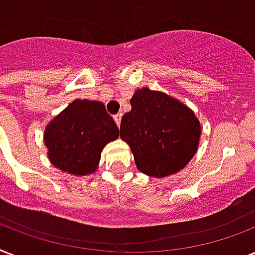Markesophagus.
I'll list each match as a JSON object with an SVG mask.
<instances>
[{"label":"esophagus","instance_id":"esophagus-1","mask_svg":"<svg viewBox=\"0 0 255 255\" xmlns=\"http://www.w3.org/2000/svg\"><path fill=\"white\" fill-rule=\"evenodd\" d=\"M122 114H116V115H114V120L116 122V124H118V127L120 126V120H122Z\"/></svg>","mask_w":255,"mask_h":255}]
</instances>
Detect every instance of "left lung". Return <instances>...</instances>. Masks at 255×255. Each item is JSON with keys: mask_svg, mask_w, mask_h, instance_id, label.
Returning <instances> with one entry per match:
<instances>
[{"mask_svg": "<svg viewBox=\"0 0 255 255\" xmlns=\"http://www.w3.org/2000/svg\"><path fill=\"white\" fill-rule=\"evenodd\" d=\"M124 114L120 137L127 141L137 169L153 177L181 170L197 151L201 127L189 108L163 92L141 88Z\"/></svg>", "mask_w": 255, "mask_h": 255, "instance_id": "left-lung-1", "label": "left lung"}]
</instances>
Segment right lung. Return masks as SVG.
I'll use <instances>...</instances> for the list:
<instances>
[{
	"label": "right lung",
	"mask_w": 255,
	"mask_h": 255,
	"mask_svg": "<svg viewBox=\"0 0 255 255\" xmlns=\"http://www.w3.org/2000/svg\"><path fill=\"white\" fill-rule=\"evenodd\" d=\"M119 129L103 103L74 100L46 127L49 159L58 169L83 176L95 172L104 145Z\"/></svg>",
	"instance_id": "1"
}]
</instances>
